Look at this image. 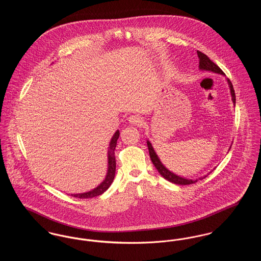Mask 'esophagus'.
I'll return each instance as SVG.
<instances>
[{"label":"esophagus","mask_w":261,"mask_h":261,"mask_svg":"<svg viewBox=\"0 0 261 261\" xmlns=\"http://www.w3.org/2000/svg\"><path fill=\"white\" fill-rule=\"evenodd\" d=\"M129 122L132 125H136V126H141L144 123V119L142 116L138 115V114H133L128 118Z\"/></svg>","instance_id":"34e87169"}]
</instances>
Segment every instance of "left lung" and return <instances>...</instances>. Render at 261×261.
Wrapping results in <instances>:
<instances>
[{
	"instance_id": "8db88e82",
	"label": "left lung",
	"mask_w": 261,
	"mask_h": 261,
	"mask_svg": "<svg viewBox=\"0 0 261 261\" xmlns=\"http://www.w3.org/2000/svg\"><path fill=\"white\" fill-rule=\"evenodd\" d=\"M198 56H199V69L201 70H207V71H212V72H215V73H219V74H224L222 69L217 65L215 64L214 62H212L210 60V58L204 55L203 53L198 50ZM228 83H229V87L231 90V95H232V99H233V102L235 103L236 102V95H235V91H234V88L233 85L231 83V81L228 79ZM148 144V148H149V158L151 160V162L153 163V165L155 166V168L158 169V171L160 172V174L162 175V177H164L166 180H168L169 182H172L174 184H178V185H190V184H194L197 182V180H192V179H186V178H182L180 176H177L176 174L170 172L165 166H163L160 159L158 158L155 151L152 149L151 147V144L149 143V141L147 142ZM201 179V178H200Z\"/></svg>"
}]
</instances>
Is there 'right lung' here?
Wrapping results in <instances>:
<instances>
[{"label":"right lung","mask_w":261,"mask_h":261,"mask_svg":"<svg viewBox=\"0 0 261 261\" xmlns=\"http://www.w3.org/2000/svg\"><path fill=\"white\" fill-rule=\"evenodd\" d=\"M119 137V131L117 130L115 132V134L112 137L111 144H110V148H109V169H108V174L106 179L103 180V182L97 187L96 189H94L93 191H90L88 193H83V194H76V195H71L75 198H79V199H90V198H94L101 195L102 193H105L110 186L112 185L114 179V175H115V166H116V161H115V156H114V149L116 148V142L117 139Z\"/></svg>","instance_id":"add662e5"}]
</instances>
